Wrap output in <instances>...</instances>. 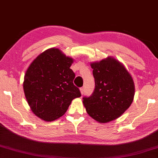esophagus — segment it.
<instances>
[{"mask_svg": "<svg viewBox=\"0 0 158 158\" xmlns=\"http://www.w3.org/2000/svg\"><path fill=\"white\" fill-rule=\"evenodd\" d=\"M84 90H85V89H84V87H81V88H80V92H81V94H83L84 93Z\"/></svg>", "mask_w": 158, "mask_h": 158, "instance_id": "esophagus-1", "label": "esophagus"}]
</instances>
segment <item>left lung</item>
I'll return each instance as SVG.
<instances>
[{
  "instance_id": "8db88e82",
  "label": "left lung",
  "mask_w": 158,
  "mask_h": 158,
  "mask_svg": "<svg viewBox=\"0 0 158 158\" xmlns=\"http://www.w3.org/2000/svg\"><path fill=\"white\" fill-rule=\"evenodd\" d=\"M95 82L91 96L83 97L88 114L99 123L118 118L130 106L135 95L133 78L113 57L90 64Z\"/></svg>"
}]
</instances>
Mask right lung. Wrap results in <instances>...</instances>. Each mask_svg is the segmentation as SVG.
Returning a JSON list of instances; mask_svg holds the SVG:
<instances>
[{"label": "right lung", "mask_w": 158, "mask_h": 158, "mask_svg": "<svg viewBox=\"0 0 158 158\" xmlns=\"http://www.w3.org/2000/svg\"><path fill=\"white\" fill-rule=\"evenodd\" d=\"M73 63L58 48H50L39 54L25 73V98L34 114L44 121L64 115L72 101L81 95L73 84Z\"/></svg>", "instance_id": "right-lung-1"}]
</instances>
